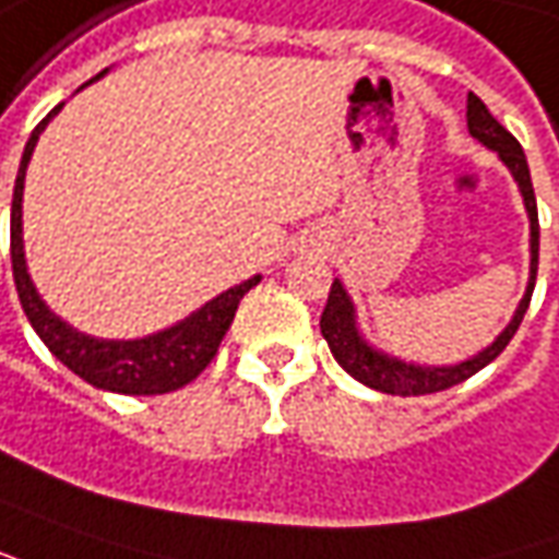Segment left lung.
Listing matches in <instances>:
<instances>
[{"label": "left lung", "mask_w": 559, "mask_h": 559, "mask_svg": "<svg viewBox=\"0 0 559 559\" xmlns=\"http://www.w3.org/2000/svg\"><path fill=\"white\" fill-rule=\"evenodd\" d=\"M468 131L471 136H477L484 146L499 152L504 165L511 168L514 180H518L520 192H523V201H526V211H530V238H533V265H530V287H526V296L520 299L518 314L514 321L504 328V333L496 340V343L484 348L477 358L465 360V364H455V367H413V364H404V360H394L382 352H376L370 345L364 343L358 336V328H355V309H352V299L343 290L340 281H333L328 296V306H324V314H321V333L328 340L333 358L340 360L345 373H352L358 382L370 385V389L382 391V394H401V397H409V394H435V391L453 389L459 382H465L477 370H484L487 364L499 358L504 352V345L514 340L523 314L530 309V299H533L535 287V272H538V207H535V192L533 180H530V165H526V155L520 150L518 136L511 134L504 124L492 119L484 100L477 94H468Z\"/></svg>", "instance_id": "left-lung-1"}]
</instances>
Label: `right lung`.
<instances>
[{
  "label": "right lung",
  "instance_id": "obj_1",
  "mask_svg": "<svg viewBox=\"0 0 559 559\" xmlns=\"http://www.w3.org/2000/svg\"><path fill=\"white\" fill-rule=\"evenodd\" d=\"M60 106L63 104H57L29 134L21 170L14 180L11 272H14V287L21 296V306H24L33 330L39 333L41 343L48 345V352L94 389L116 391V394H168V391L183 389L214 360L216 348L223 343L231 318L238 311V302L245 299L253 284H260V275L219 294L207 306H201L195 314H189L186 321L174 324L170 330H162V333H152L146 340H94V336H85V333L72 330L70 324H63L55 311L41 302V296L36 294L33 281L26 275L24 238H21V199H24L26 165H29V155L36 150V140L45 131V124L51 121L55 112H60Z\"/></svg>",
  "mask_w": 559,
  "mask_h": 559
}]
</instances>
